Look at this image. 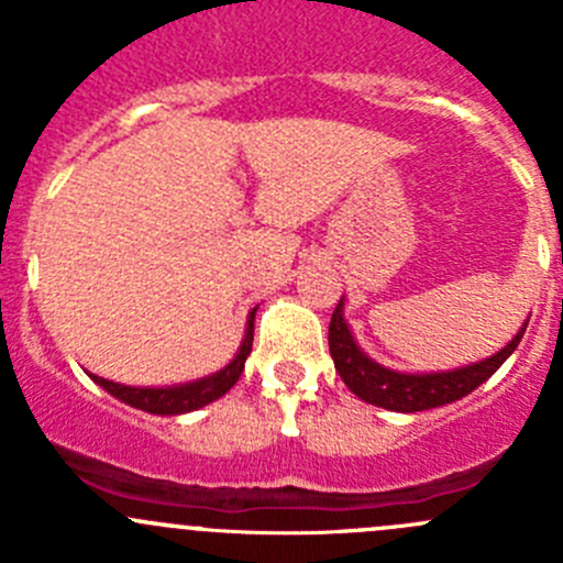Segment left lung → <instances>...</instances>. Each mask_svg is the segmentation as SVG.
Wrapping results in <instances>:
<instances>
[{"label":"left lung","mask_w":563,"mask_h":563,"mask_svg":"<svg viewBox=\"0 0 563 563\" xmlns=\"http://www.w3.org/2000/svg\"><path fill=\"white\" fill-rule=\"evenodd\" d=\"M526 327L528 321L498 354L474 362V365L446 373H397L373 362L356 345L354 334H351L349 323L343 318V299H340L332 313V321H329V354L334 360V371L340 373L345 387L354 391L360 400L371 402V406L389 408V411L413 413L455 402L460 397L471 395L479 384H485L509 360V354L518 349Z\"/></svg>","instance_id":"8db88e82"}]
</instances>
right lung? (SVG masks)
Listing matches in <instances>:
<instances>
[{"label": "right lung", "instance_id": "1", "mask_svg": "<svg viewBox=\"0 0 563 563\" xmlns=\"http://www.w3.org/2000/svg\"><path fill=\"white\" fill-rule=\"evenodd\" d=\"M255 310L258 308L250 310L245 340H242L236 356L223 367V371L212 373V376H203V378H198V382L176 384V387H124V384H113V382H108V378L92 376V373H89V378H92L95 384H100L108 395H113L117 400L128 402V406L141 408V411L161 413V417H176V413L196 411V408H203V406H209L212 400H218V397H223L225 391L240 382L242 371H245V360L250 356V349H253Z\"/></svg>", "mask_w": 563, "mask_h": 563}]
</instances>
